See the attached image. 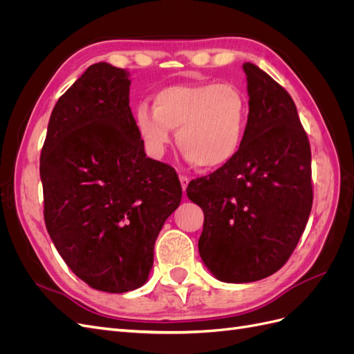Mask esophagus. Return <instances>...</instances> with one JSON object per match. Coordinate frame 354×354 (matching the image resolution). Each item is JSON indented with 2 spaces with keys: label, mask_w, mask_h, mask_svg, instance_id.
Instances as JSON below:
<instances>
[{
  "label": "esophagus",
  "mask_w": 354,
  "mask_h": 354,
  "mask_svg": "<svg viewBox=\"0 0 354 354\" xmlns=\"http://www.w3.org/2000/svg\"><path fill=\"white\" fill-rule=\"evenodd\" d=\"M189 177H186V176H180V183H181V189H183V192L187 189V186H189Z\"/></svg>",
  "instance_id": "34e87169"
}]
</instances>
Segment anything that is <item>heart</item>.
<instances>
[{"instance_id":"1","label":"heart","mask_w":354,"mask_h":354,"mask_svg":"<svg viewBox=\"0 0 354 354\" xmlns=\"http://www.w3.org/2000/svg\"><path fill=\"white\" fill-rule=\"evenodd\" d=\"M250 120L246 94L233 84H176L152 97V109L142 103L136 109V127L146 151L164 155L177 130L180 151L202 169H217L241 152Z\"/></svg>"}]
</instances>
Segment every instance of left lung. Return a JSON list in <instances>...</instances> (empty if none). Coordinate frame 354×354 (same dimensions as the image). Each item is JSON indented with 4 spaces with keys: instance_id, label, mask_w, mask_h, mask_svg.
<instances>
[{
    "instance_id": "8db88e82",
    "label": "left lung",
    "mask_w": 354,
    "mask_h": 354,
    "mask_svg": "<svg viewBox=\"0 0 354 354\" xmlns=\"http://www.w3.org/2000/svg\"><path fill=\"white\" fill-rule=\"evenodd\" d=\"M250 120L241 152L186 192L203 211L201 259L221 282L264 279L288 261L312 211V152L295 103L243 63Z\"/></svg>"
}]
</instances>
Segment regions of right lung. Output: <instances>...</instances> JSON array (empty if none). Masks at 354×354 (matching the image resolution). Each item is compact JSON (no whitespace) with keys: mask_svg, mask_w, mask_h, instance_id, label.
Here are the masks:
<instances>
[{"mask_svg":"<svg viewBox=\"0 0 354 354\" xmlns=\"http://www.w3.org/2000/svg\"><path fill=\"white\" fill-rule=\"evenodd\" d=\"M128 77L106 62L85 71L53 109L39 159L53 243L80 279L112 294L146 283L181 201L174 168L146 158Z\"/></svg>","mask_w":354,"mask_h":354,"instance_id":"1","label":"right lung"}]
</instances>
